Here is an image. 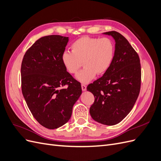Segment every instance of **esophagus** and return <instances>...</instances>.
I'll return each instance as SVG.
<instances>
[{"label": "esophagus", "instance_id": "esophagus-1", "mask_svg": "<svg viewBox=\"0 0 161 161\" xmlns=\"http://www.w3.org/2000/svg\"><path fill=\"white\" fill-rule=\"evenodd\" d=\"M81 87H82V90L83 91H85L86 90V86L85 85L82 84V85H81Z\"/></svg>", "mask_w": 161, "mask_h": 161}]
</instances>
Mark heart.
<instances>
[{"label": "heart", "instance_id": "b5f03b06", "mask_svg": "<svg viewBox=\"0 0 161 161\" xmlns=\"http://www.w3.org/2000/svg\"><path fill=\"white\" fill-rule=\"evenodd\" d=\"M71 52L62 53L61 60L66 70L76 74L82 66L85 67L76 75L77 80L86 84L94 79L96 74L102 75L108 70L114 61L115 47L109 37L83 36L73 42Z\"/></svg>", "mask_w": 161, "mask_h": 161}]
</instances>
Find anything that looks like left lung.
<instances>
[{"label": "left lung", "instance_id": "obj_1", "mask_svg": "<svg viewBox=\"0 0 161 161\" xmlns=\"http://www.w3.org/2000/svg\"><path fill=\"white\" fill-rule=\"evenodd\" d=\"M104 34L115 41L113 62L103 76L87 86L95 97L89 109L92 118L104 125L119 123L130 113L140 91L141 66L138 53L119 33Z\"/></svg>", "mask_w": 161, "mask_h": 161}]
</instances>
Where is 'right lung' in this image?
<instances>
[{"instance_id": "obj_1", "label": "right lung", "mask_w": 161, "mask_h": 161, "mask_svg": "<svg viewBox=\"0 0 161 161\" xmlns=\"http://www.w3.org/2000/svg\"><path fill=\"white\" fill-rule=\"evenodd\" d=\"M69 37H42L29 48L21 63V89L35 119L56 129L68 122L72 107L82 93L80 82L63 66L61 57ZM67 85L66 89L61 87Z\"/></svg>"}]
</instances>
